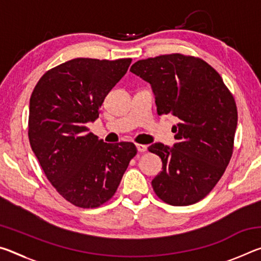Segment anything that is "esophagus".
<instances>
[{
	"instance_id": "34e87169",
	"label": "esophagus",
	"mask_w": 261,
	"mask_h": 261,
	"mask_svg": "<svg viewBox=\"0 0 261 261\" xmlns=\"http://www.w3.org/2000/svg\"><path fill=\"white\" fill-rule=\"evenodd\" d=\"M137 149H138V152L140 153H144L147 151V145H143V144H137Z\"/></svg>"
}]
</instances>
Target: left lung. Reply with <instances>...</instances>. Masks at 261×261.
Returning a JSON list of instances; mask_svg holds the SVG:
<instances>
[{
	"mask_svg": "<svg viewBox=\"0 0 261 261\" xmlns=\"http://www.w3.org/2000/svg\"><path fill=\"white\" fill-rule=\"evenodd\" d=\"M130 71L151 84L159 115H174L176 143L148 151L162 160L152 180L156 196L173 206L196 204L228 166L237 127V107L220 74L198 57L169 54L140 60Z\"/></svg>",
	"mask_w": 261,
	"mask_h": 261,
	"instance_id": "8db88e82",
	"label": "left lung"
}]
</instances>
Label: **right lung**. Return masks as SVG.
<instances>
[{"mask_svg":"<svg viewBox=\"0 0 261 261\" xmlns=\"http://www.w3.org/2000/svg\"><path fill=\"white\" fill-rule=\"evenodd\" d=\"M130 64L131 59H73L48 70L31 95V147L48 180L74 206L108 201L137 154L135 144H107L86 126Z\"/></svg>","mask_w":261,"mask_h":261,"instance_id":"1","label":"right lung"}]
</instances>
